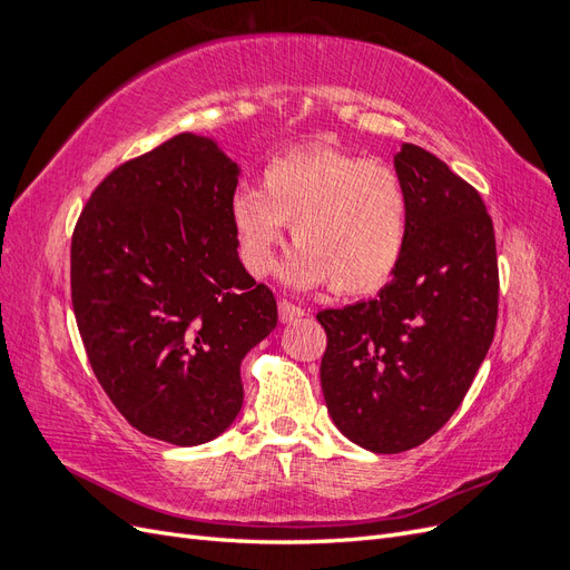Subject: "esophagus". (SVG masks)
I'll use <instances>...</instances> for the list:
<instances>
[{"instance_id": "34e87169", "label": "esophagus", "mask_w": 570, "mask_h": 570, "mask_svg": "<svg viewBox=\"0 0 570 570\" xmlns=\"http://www.w3.org/2000/svg\"><path fill=\"white\" fill-rule=\"evenodd\" d=\"M278 314H281V321H283V323H295V321H302V318L306 316V312H304L302 306L292 304V302H287V299H281V302H278Z\"/></svg>"}]
</instances>
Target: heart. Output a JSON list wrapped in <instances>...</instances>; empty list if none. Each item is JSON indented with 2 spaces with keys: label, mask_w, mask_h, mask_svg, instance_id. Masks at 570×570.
<instances>
[{
  "label": "heart",
  "mask_w": 570,
  "mask_h": 570,
  "mask_svg": "<svg viewBox=\"0 0 570 570\" xmlns=\"http://www.w3.org/2000/svg\"><path fill=\"white\" fill-rule=\"evenodd\" d=\"M264 193L239 187L230 223L252 275L273 268L287 223L299 249L285 281L299 289L333 283L340 295L385 285L409 237V195L394 168L356 154L314 147L285 154L264 168Z\"/></svg>",
  "instance_id": "obj_1"
}]
</instances>
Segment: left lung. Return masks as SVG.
I'll list each match as a JSON object with an SVG mask.
<instances>
[{
    "label": "left lung",
    "instance_id": "8db88e82",
    "mask_svg": "<svg viewBox=\"0 0 570 570\" xmlns=\"http://www.w3.org/2000/svg\"><path fill=\"white\" fill-rule=\"evenodd\" d=\"M409 195L400 266L375 299L325 308L321 387L344 438L400 454L463 402L497 325L492 218L478 189L416 145L394 157Z\"/></svg>",
    "mask_w": 570,
    "mask_h": 570
}]
</instances>
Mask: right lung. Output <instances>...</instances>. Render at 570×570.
Masks as SVG:
<instances>
[{"mask_svg":"<svg viewBox=\"0 0 570 570\" xmlns=\"http://www.w3.org/2000/svg\"><path fill=\"white\" fill-rule=\"evenodd\" d=\"M239 166L180 132L114 168L71 239V299L90 366L140 433L218 438L243 409L239 364L278 323L273 292L237 256Z\"/></svg>","mask_w":570,"mask_h":570,"instance_id":"right-lung-1","label":"right lung"}]
</instances>
